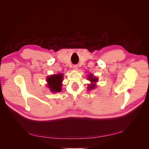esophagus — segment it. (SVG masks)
<instances>
[{
    "label": "esophagus",
    "mask_w": 149,
    "mask_h": 149,
    "mask_svg": "<svg viewBox=\"0 0 149 149\" xmlns=\"http://www.w3.org/2000/svg\"><path fill=\"white\" fill-rule=\"evenodd\" d=\"M73 68H74L75 70H78V66L77 65H73Z\"/></svg>",
    "instance_id": "obj_1"
}]
</instances>
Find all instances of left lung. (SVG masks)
<instances>
[{
  "label": "left lung",
  "instance_id": "obj_1",
  "mask_svg": "<svg viewBox=\"0 0 149 149\" xmlns=\"http://www.w3.org/2000/svg\"><path fill=\"white\" fill-rule=\"evenodd\" d=\"M88 79L91 82H92V83H96V82H97V78H93V75L92 74H90V75H89V76H88ZM89 89H94V88H95V84H90L89 86Z\"/></svg>",
  "mask_w": 149,
  "mask_h": 149
}]
</instances>
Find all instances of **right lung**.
I'll use <instances>...</instances> for the list:
<instances>
[{
  "label": "right lung",
  "instance_id": "obj_1",
  "mask_svg": "<svg viewBox=\"0 0 149 149\" xmlns=\"http://www.w3.org/2000/svg\"><path fill=\"white\" fill-rule=\"evenodd\" d=\"M63 76L61 74H54L47 78L48 87L50 88L51 91L56 93L61 91V82L63 81Z\"/></svg>",
  "mask_w": 149,
  "mask_h": 149
}]
</instances>
